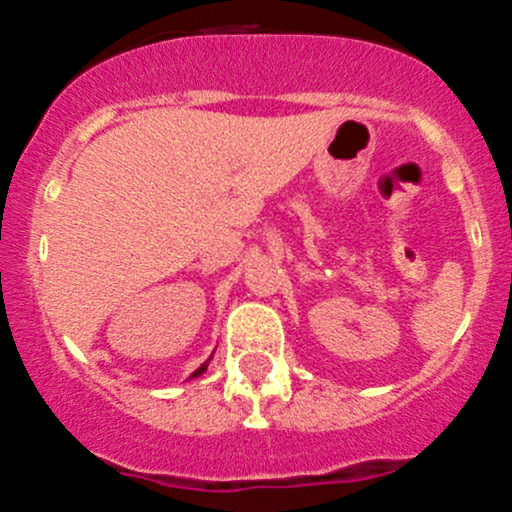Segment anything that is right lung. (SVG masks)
Segmentation results:
<instances>
[{"label": "right lung", "mask_w": 512, "mask_h": 512, "mask_svg": "<svg viewBox=\"0 0 512 512\" xmlns=\"http://www.w3.org/2000/svg\"><path fill=\"white\" fill-rule=\"evenodd\" d=\"M213 352H216V350H213ZM213 352H211V357H213ZM211 357H209V359H206V362H204V364H201V367H199V369H196V372H194V374H189V381H192V379H196V376H201V374H204V372H206V369H209V362H211Z\"/></svg>", "instance_id": "1"}]
</instances>
